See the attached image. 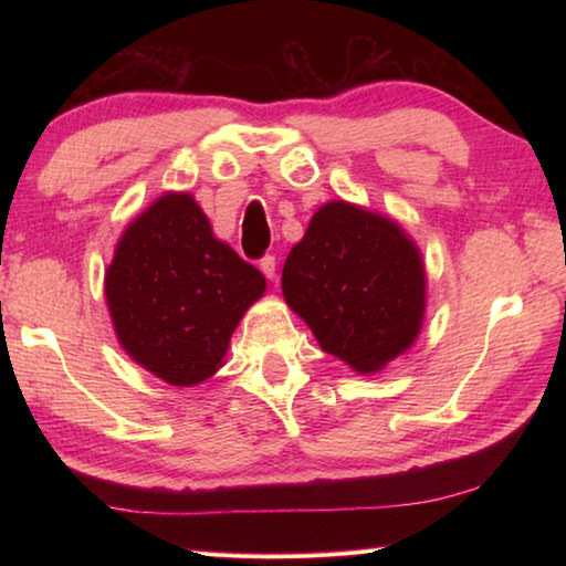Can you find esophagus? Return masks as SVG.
I'll return each mask as SVG.
<instances>
[{"label":"esophagus","instance_id":"34e87169","mask_svg":"<svg viewBox=\"0 0 566 566\" xmlns=\"http://www.w3.org/2000/svg\"><path fill=\"white\" fill-rule=\"evenodd\" d=\"M260 270L264 272L266 280H274V276H276V260H274L272 254H264V256H262V260H260Z\"/></svg>","mask_w":566,"mask_h":566}]
</instances>
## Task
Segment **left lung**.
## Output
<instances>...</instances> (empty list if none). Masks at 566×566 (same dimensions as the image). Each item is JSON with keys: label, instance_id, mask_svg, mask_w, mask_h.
I'll return each mask as SVG.
<instances>
[{"label": "left lung", "instance_id": "1", "mask_svg": "<svg viewBox=\"0 0 566 566\" xmlns=\"http://www.w3.org/2000/svg\"><path fill=\"white\" fill-rule=\"evenodd\" d=\"M286 304L322 349L361 375L417 339L424 317V266L407 234L347 202L324 205L286 256Z\"/></svg>", "mask_w": 566, "mask_h": 566}]
</instances>
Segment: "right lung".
<instances>
[{
	"mask_svg": "<svg viewBox=\"0 0 566 566\" xmlns=\"http://www.w3.org/2000/svg\"><path fill=\"white\" fill-rule=\"evenodd\" d=\"M264 286L256 266L214 239L189 195H165L134 219L104 280L122 347L177 387L222 367L229 337Z\"/></svg>",
	"mask_w": 566,
	"mask_h": 566,
	"instance_id": "1",
	"label": "right lung"
}]
</instances>
